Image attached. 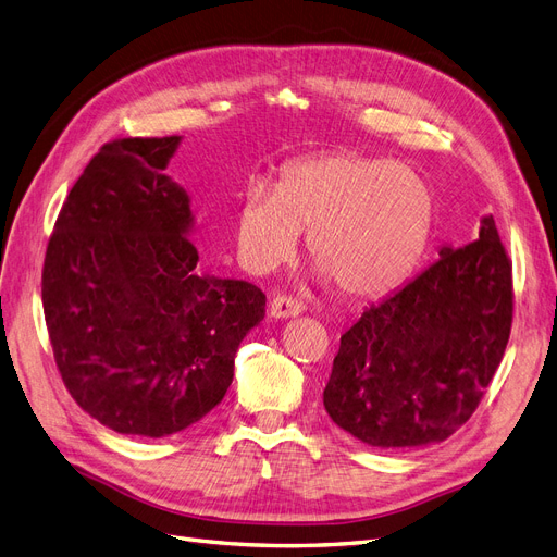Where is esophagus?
Here are the masks:
<instances>
[{"label":"esophagus","mask_w":557,"mask_h":557,"mask_svg":"<svg viewBox=\"0 0 557 557\" xmlns=\"http://www.w3.org/2000/svg\"><path fill=\"white\" fill-rule=\"evenodd\" d=\"M269 311L273 319H288V317H298V313L305 311V302H300L294 296H275L269 305Z\"/></svg>","instance_id":"esophagus-1"}]
</instances>
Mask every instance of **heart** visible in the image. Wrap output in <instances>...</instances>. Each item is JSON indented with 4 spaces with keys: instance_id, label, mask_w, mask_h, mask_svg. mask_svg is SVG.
Here are the masks:
<instances>
[{
    "instance_id": "1",
    "label": "heart",
    "mask_w": 557,
    "mask_h": 557,
    "mask_svg": "<svg viewBox=\"0 0 557 557\" xmlns=\"http://www.w3.org/2000/svg\"><path fill=\"white\" fill-rule=\"evenodd\" d=\"M432 225V196L403 163L323 154L286 165L275 190L252 186L236 213V252L252 273H271L309 232L311 261L352 300L394 292L414 271Z\"/></svg>"
}]
</instances>
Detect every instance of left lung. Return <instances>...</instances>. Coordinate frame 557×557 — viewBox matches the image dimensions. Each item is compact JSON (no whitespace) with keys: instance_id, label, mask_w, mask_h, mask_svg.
I'll list each match as a JSON object with an SVG mask.
<instances>
[{"instance_id":"1","label":"left lung","mask_w":557,"mask_h":557,"mask_svg":"<svg viewBox=\"0 0 557 557\" xmlns=\"http://www.w3.org/2000/svg\"><path fill=\"white\" fill-rule=\"evenodd\" d=\"M512 313V259L487 215L473 244L442 248L342 334L323 392L330 419L377 448L444 442L485 396Z\"/></svg>"}]
</instances>
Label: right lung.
I'll list each match as a JSON object with an SVG mask.
<instances>
[{"instance_id":"obj_1","label":"right lung","mask_w":557,"mask_h":557,"mask_svg":"<svg viewBox=\"0 0 557 557\" xmlns=\"http://www.w3.org/2000/svg\"><path fill=\"white\" fill-rule=\"evenodd\" d=\"M180 136L104 143L59 211L42 311L70 396L102 425L168 437L219 405L263 319L255 284L198 269L186 190L163 175Z\"/></svg>"}]
</instances>
